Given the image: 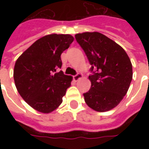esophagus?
<instances>
[{
    "mask_svg": "<svg viewBox=\"0 0 149 149\" xmlns=\"http://www.w3.org/2000/svg\"><path fill=\"white\" fill-rule=\"evenodd\" d=\"M82 77V74H80V73H77V74H76L73 77V79H74V80H76V81H77L78 79H80Z\"/></svg>",
    "mask_w": 149,
    "mask_h": 149,
    "instance_id": "34e87169",
    "label": "esophagus"
}]
</instances>
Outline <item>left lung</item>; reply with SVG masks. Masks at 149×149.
Wrapping results in <instances>:
<instances>
[{
	"instance_id": "obj_1",
	"label": "left lung",
	"mask_w": 149,
	"mask_h": 149,
	"mask_svg": "<svg viewBox=\"0 0 149 149\" xmlns=\"http://www.w3.org/2000/svg\"><path fill=\"white\" fill-rule=\"evenodd\" d=\"M91 67V87L84 93L86 104L99 112L110 111L126 95L132 79V65L122 47L99 32L77 34Z\"/></svg>"
}]
</instances>
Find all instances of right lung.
I'll return each instance as SVG.
<instances>
[{
    "label": "right lung",
    "mask_w": 149,
    "mask_h": 149,
    "mask_svg": "<svg viewBox=\"0 0 149 149\" xmlns=\"http://www.w3.org/2000/svg\"><path fill=\"white\" fill-rule=\"evenodd\" d=\"M73 42L70 35L52 34L32 44L17 58L14 69L15 86L31 107L49 113L63 102L72 77L63 71L61 54Z\"/></svg>",
    "instance_id": "obj_1"
}]
</instances>
